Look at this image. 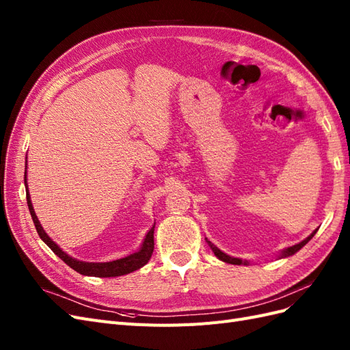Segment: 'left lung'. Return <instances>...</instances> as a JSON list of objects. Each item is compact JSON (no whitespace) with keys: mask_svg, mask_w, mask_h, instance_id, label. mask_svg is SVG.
<instances>
[{"mask_svg":"<svg viewBox=\"0 0 350 350\" xmlns=\"http://www.w3.org/2000/svg\"><path fill=\"white\" fill-rule=\"evenodd\" d=\"M315 232L317 230H314L312 232V234L308 237V238H306V239H304L302 242H299V243H296V245H293V247H289L288 250H284L283 252H282V256L280 257H289V256H293V254L296 252V251H299L304 245H305V243L306 242H308L314 235H315ZM208 245H210V248L211 250H213V252H215V256L219 258V260H221V261H225V262H229V264H238V266H239V264H247L245 261H242V260H239V258H234V257H229L228 256V254H225V252H221L217 247H215L213 245V243H211L210 241H208Z\"/></svg>","mask_w":350,"mask_h":350,"instance_id":"obj_1","label":"left lung"}]
</instances>
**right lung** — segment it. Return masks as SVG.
<instances>
[{
  "instance_id": "obj_1",
  "label": "right lung",
  "mask_w": 350,
  "mask_h": 350,
  "mask_svg": "<svg viewBox=\"0 0 350 350\" xmlns=\"http://www.w3.org/2000/svg\"><path fill=\"white\" fill-rule=\"evenodd\" d=\"M27 165V162H26ZM25 185H26V200H27V206H29V211L30 216L33 219L35 228L38 230V234L40 237V239L44 241L46 245L54 251L57 256L64 261L67 266H70L72 270H76L80 274H84V276H93V278H116V276H122V274H129L131 271L139 270L140 267H143L144 264L149 262L152 254H153V248H154V241H153V234H154V226L147 232V235L144 238V242L142 245V250L137 251L134 254H130L129 257H124L120 260L115 261H109V262H84V261H79L76 258H72L67 254L59 250V247L57 243L52 241L46 234L45 230L42 229L39 220L35 215L33 206H31L30 201V196L27 191V181H26V174H25Z\"/></svg>"
}]
</instances>
